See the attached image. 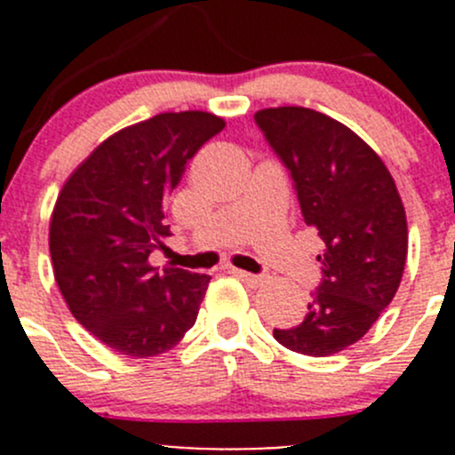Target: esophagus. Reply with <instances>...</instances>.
Returning <instances> with one entry per match:
<instances>
[{"instance_id":"obj_1","label":"esophagus","mask_w":455,"mask_h":455,"mask_svg":"<svg viewBox=\"0 0 455 455\" xmlns=\"http://www.w3.org/2000/svg\"><path fill=\"white\" fill-rule=\"evenodd\" d=\"M228 273H233L235 275V277H240L242 282H246L249 283L251 288H257V286H261V283H264V277H261V275H253V273H246V270H240V268H228Z\"/></svg>"}]
</instances>
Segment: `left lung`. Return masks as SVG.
I'll use <instances>...</instances> for the list:
<instances>
[{
    "instance_id": "left-lung-1",
    "label": "left lung",
    "mask_w": 455,
    "mask_h": 455,
    "mask_svg": "<svg viewBox=\"0 0 455 455\" xmlns=\"http://www.w3.org/2000/svg\"><path fill=\"white\" fill-rule=\"evenodd\" d=\"M286 164L308 227L323 242L321 283L295 328L273 330L283 347L330 356L359 341L401 286L407 218L383 160L350 127L308 108L255 114Z\"/></svg>"
}]
</instances>
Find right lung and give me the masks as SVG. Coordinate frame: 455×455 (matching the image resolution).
Segmentation results:
<instances>
[{"label":"right lung","mask_w":455,"mask_h":455,"mask_svg":"<svg viewBox=\"0 0 455 455\" xmlns=\"http://www.w3.org/2000/svg\"><path fill=\"white\" fill-rule=\"evenodd\" d=\"M224 130L209 112H164L109 136L72 172L50 218L57 286L75 319L134 359L172 350L194 328L209 275L154 268L172 235L164 204L187 163Z\"/></svg>","instance_id":"add662e5"}]
</instances>
